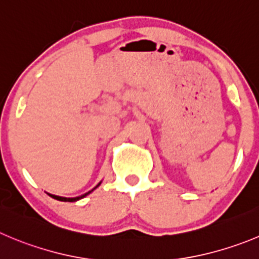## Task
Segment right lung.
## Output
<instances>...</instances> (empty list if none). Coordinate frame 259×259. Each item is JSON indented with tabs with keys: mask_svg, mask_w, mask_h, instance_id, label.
<instances>
[{
	"mask_svg": "<svg viewBox=\"0 0 259 259\" xmlns=\"http://www.w3.org/2000/svg\"><path fill=\"white\" fill-rule=\"evenodd\" d=\"M98 185H100V184H98ZM98 185H97V187H98ZM97 187H96V188H97ZM96 188H94V189H96ZM89 193H92V190H91V192L85 193V194L80 195V197H75V198H64V197H59V195H52V194H50V195H51V197H52V198H55V199L61 200V202H75V200H79V199H81V198L85 197V195H88Z\"/></svg>",
	"mask_w": 259,
	"mask_h": 259,
	"instance_id": "right-lung-1",
	"label": "right lung"
}]
</instances>
